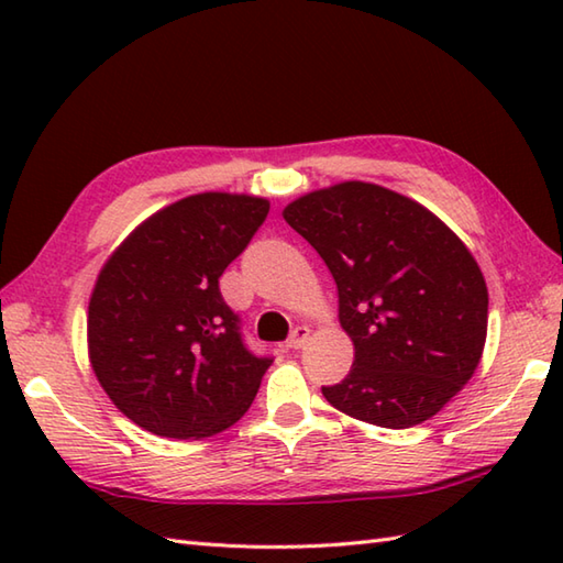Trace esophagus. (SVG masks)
Wrapping results in <instances>:
<instances>
[{
	"label": "esophagus",
	"instance_id": "1",
	"mask_svg": "<svg viewBox=\"0 0 563 563\" xmlns=\"http://www.w3.org/2000/svg\"><path fill=\"white\" fill-rule=\"evenodd\" d=\"M309 336H312V331H309V327H297V329L290 333L288 349H292V351L302 349V345L309 341Z\"/></svg>",
	"mask_w": 563,
	"mask_h": 563
}]
</instances>
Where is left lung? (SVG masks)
<instances>
[{
    "label": "left lung",
    "mask_w": 563,
    "mask_h": 563,
    "mask_svg": "<svg viewBox=\"0 0 563 563\" xmlns=\"http://www.w3.org/2000/svg\"><path fill=\"white\" fill-rule=\"evenodd\" d=\"M283 218L324 258L355 349L327 401L391 430L433 418L484 353L488 290L472 251L421 202L367 181L312 190Z\"/></svg>",
    "instance_id": "1"
}]
</instances>
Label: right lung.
<instances>
[{
  "mask_svg": "<svg viewBox=\"0 0 563 563\" xmlns=\"http://www.w3.org/2000/svg\"><path fill=\"white\" fill-rule=\"evenodd\" d=\"M268 210L266 198L206 190L150 214L106 258L89 297V363L140 428L202 440L249 411L271 357L244 349L218 280Z\"/></svg>",
  "mask_w": 563,
  "mask_h": 563,
  "instance_id": "add662e5",
  "label": "right lung"
}]
</instances>
